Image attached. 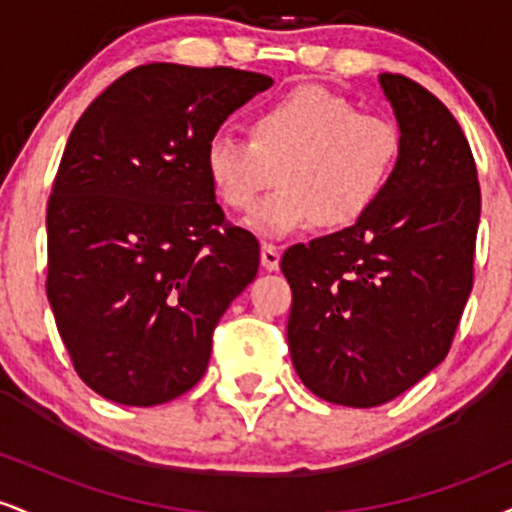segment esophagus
<instances>
[{
	"label": "esophagus",
	"mask_w": 512,
	"mask_h": 512,
	"mask_svg": "<svg viewBox=\"0 0 512 512\" xmlns=\"http://www.w3.org/2000/svg\"><path fill=\"white\" fill-rule=\"evenodd\" d=\"M281 262V250L272 243L262 245V267L269 269V272H276Z\"/></svg>",
	"instance_id": "1"
}]
</instances>
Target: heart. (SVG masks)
<instances>
[{
  "instance_id": "obj_1",
  "label": "heart",
  "mask_w": 512,
  "mask_h": 512,
  "mask_svg": "<svg viewBox=\"0 0 512 512\" xmlns=\"http://www.w3.org/2000/svg\"><path fill=\"white\" fill-rule=\"evenodd\" d=\"M402 137L387 117L358 113L320 86H296L250 117V137L214 134L204 166L226 207L250 211L260 236L284 238L310 226L349 228L370 214L395 175Z\"/></svg>"
}]
</instances>
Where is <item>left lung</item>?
Segmentation results:
<instances>
[{
    "label": "left lung",
    "instance_id": "left-lung-1",
    "mask_svg": "<svg viewBox=\"0 0 512 512\" xmlns=\"http://www.w3.org/2000/svg\"><path fill=\"white\" fill-rule=\"evenodd\" d=\"M402 154L368 216L281 257L289 351L313 395L378 407L448 356L474 281L481 192L462 127L424 86L380 74Z\"/></svg>",
    "mask_w": 512,
    "mask_h": 512
}]
</instances>
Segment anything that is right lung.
Wrapping results in <instances>:
<instances>
[{"label":"right lung","mask_w":512,"mask_h":512,"mask_svg":"<svg viewBox=\"0 0 512 512\" xmlns=\"http://www.w3.org/2000/svg\"><path fill=\"white\" fill-rule=\"evenodd\" d=\"M272 86L231 67L151 62L79 117L48 202V301L93 392L154 407L202 380L211 337L260 267L204 154L226 117Z\"/></svg>","instance_id":"obj_1"}]
</instances>
